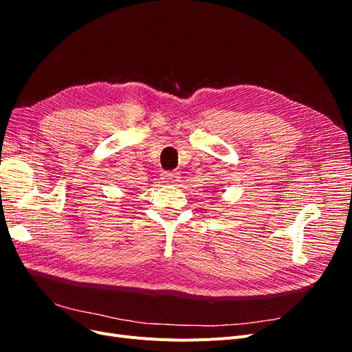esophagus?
Returning a JSON list of instances; mask_svg holds the SVG:
<instances>
[{
    "instance_id": "1",
    "label": "esophagus",
    "mask_w": 352,
    "mask_h": 352,
    "mask_svg": "<svg viewBox=\"0 0 352 352\" xmlns=\"http://www.w3.org/2000/svg\"><path fill=\"white\" fill-rule=\"evenodd\" d=\"M162 180L166 185H175L176 182H179V173L176 172H164L162 175Z\"/></svg>"
}]
</instances>
